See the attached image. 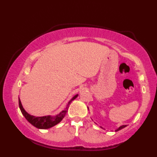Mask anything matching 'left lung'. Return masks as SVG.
<instances>
[{"instance_id": "1", "label": "left lung", "mask_w": 157, "mask_h": 157, "mask_svg": "<svg viewBox=\"0 0 157 157\" xmlns=\"http://www.w3.org/2000/svg\"><path fill=\"white\" fill-rule=\"evenodd\" d=\"M126 125H123V126H120V127L119 128H118V129H117V130H116V132H117V131H119V130H121V128H124V127H126Z\"/></svg>"}]
</instances>
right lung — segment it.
Returning a JSON list of instances; mask_svg holds the SVG:
<instances>
[{
	"instance_id": "add662e5",
	"label": "right lung",
	"mask_w": 157,
	"mask_h": 157,
	"mask_svg": "<svg viewBox=\"0 0 157 157\" xmlns=\"http://www.w3.org/2000/svg\"><path fill=\"white\" fill-rule=\"evenodd\" d=\"M77 96H78V94L76 96H74L73 97L68 104L66 106V108L64 109L63 111H62L59 114H58L55 117H51V116H46V117H33V116L30 115L29 113H28L26 111L24 110L23 107L22 106V104H21V102L20 101V98H19L18 104H19V107H20V109L21 111V113H23V115L24 116V117L27 119V121L31 123L32 125L35 126V127L38 128H43V129H46V128H49L52 126L56 125L57 124H59L60 121H61L62 119H63V117H65V115L67 113L68 109L69 107V105L73 100H74Z\"/></svg>"
}]
</instances>
